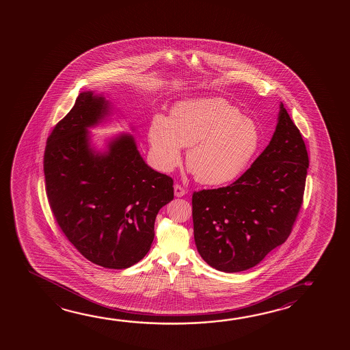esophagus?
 I'll return each instance as SVG.
<instances>
[{"instance_id": "esophagus-1", "label": "esophagus", "mask_w": 350, "mask_h": 350, "mask_svg": "<svg viewBox=\"0 0 350 350\" xmlns=\"http://www.w3.org/2000/svg\"><path fill=\"white\" fill-rule=\"evenodd\" d=\"M174 195L177 196V198H182L185 195V189H184L182 185H179V184H176L174 185Z\"/></svg>"}]
</instances>
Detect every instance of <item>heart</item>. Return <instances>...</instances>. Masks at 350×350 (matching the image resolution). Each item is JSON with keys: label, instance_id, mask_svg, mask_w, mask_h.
I'll return each instance as SVG.
<instances>
[{"label": "heart", "instance_id": "heart-1", "mask_svg": "<svg viewBox=\"0 0 350 350\" xmlns=\"http://www.w3.org/2000/svg\"><path fill=\"white\" fill-rule=\"evenodd\" d=\"M256 123L224 98H191L176 103L170 117L150 122L151 156L162 172H171L188 148L187 162L196 179L221 185L238 177L258 151Z\"/></svg>", "mask_w": 350, "mask_h": 350}]
</instances>
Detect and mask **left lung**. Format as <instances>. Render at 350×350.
Segmentation results:
<instances>
[{"label":"left lung","mask_w":350,"mask_h":350,"mask_svg":"<svg viewBox=\"0 0 350 350\" xmlns=\"http://www.w3.org/2000/svg\"><path fill=\"white\" fill-rule=\"evenodd\" d=\"M309 156L280 105L273 137L234 183L194 191L195 245L204 261L228 273L252 269L288 239L303 204Z\"/></svg>","instance_id":"8db88e82"}]
</instances>
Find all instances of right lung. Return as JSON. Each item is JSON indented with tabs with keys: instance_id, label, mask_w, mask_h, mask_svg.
I'll list each match as a JSON object with an SVG mask.
<instances>
[{
	"instance_id": "right-lung-1",
	"label": "right lung",
	"mask_w": 350,
	"mask_h": 350,
	"mask_svg": "<svg viewBox=\"0 0 350 350\" xmlns=\"http://www.w3.org/2000/svg\"><path fill=\"white\" fill-rule=\"evenodd\" d=\"M109 109L103 95L81 92L47 139L44 173L67 239L92 264L122 269L149 252L156 216L173 200V179L145 163L129 134L112 139L105 152L92 148L88 128Z\"/></svg>"
}]
</instances>
